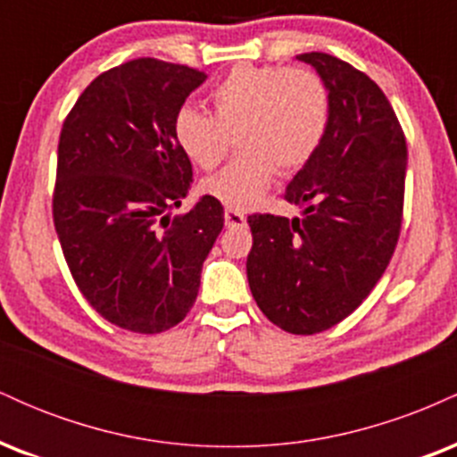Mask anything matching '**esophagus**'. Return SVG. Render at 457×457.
Listing matches in <instances>:
<instances>
[{
    "label": "esophagus",
    "mask_w": 457,
    "mask_h": 457,
    "mask_svg": "<svg viewBox=\"0 0 457 457\" xmlns=\"http://www.w3.org/2000/svg\"><path fill=\"white\" fill-rule=\"evenodd\" d=\"M223 219H225V228H245L246 225L245 214L238 211H232V208H228V211L223 212Z\"/></svg>",
    "instance_id": "34e87169"
}]
</instances>
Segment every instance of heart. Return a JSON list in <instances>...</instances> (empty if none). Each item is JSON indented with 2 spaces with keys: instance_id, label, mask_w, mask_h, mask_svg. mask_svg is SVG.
<instances>
[{
  "instance_id": "obj_1",
  "label": "heart",
  "mask_w": 457,
  "mask_h": 457,
  "mask_svg": "<svg viewBox=\"0 0 457 457\" xmlns=\"http://www.w3.org/2000/svg\"><path fill=\"white\" fill-rule=\"evenodd\" d=\"M214 115L182 107L176 115L178 145L195 165L212 170L229 135L243 154L204 180V193L232 211H251L277 176L301 170L316 154L328 129L327 86L305 68L238 66L212 90Z\"/></svg>"
}]
</instances>
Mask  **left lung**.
I'll list each match as a JSON object with an SVG mask.
<instances>
[{
    "label": "left lung",
    "mask_w": 457,
    "mask_h": 457,
    "mask_svg": "<svg viewBox=\"0 0 457 457\" xmlns=\"http://www.w3.org/2000/svg\"><path fill=\"white\" fill-rule=\"evenodd\" d=\"M327 86L328 129L286 188L303 217L251 214V295L272 324L313 335L348 318L389 264L402 225L406 139L370 77L328 54H301Z\"/></svg>",
    "instance_id": "1"
}]
</instances>
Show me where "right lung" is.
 Listing matches in <instances>:
<instances>
[{
  "instance_id": "right-lung-1",
  "label": "right lung",
  "mask_w": 457,
  "mask_h": 457,
  "mask_svg": "<svg viewBox=\"0 0 457 457\" xmlns=\"http://www.w3.org/2000/svg\"><path fill=\"white\" fill-rule=\"evenodd\" d=\"M208 75L139 57L98 75L57 145L54 223L72 279L104 320L133 333L176 327L195 303L223 206L202 195L182 217L191 161L176 115Z\"/></svg>"
}]
</instances>
